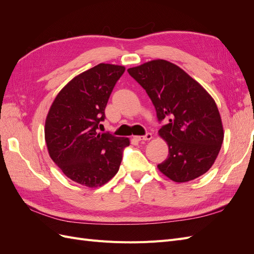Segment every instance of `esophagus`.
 Segmentation results:
<instances>
[{"instance_id":"1","label":"esophagus","mask_w":254,"mask_h":254,"mask_svg":"<svg viewBox=\"0 0 254 254\" xmlns=\"http://www.w3.org/2000/svg\"><path fill=\"white\" fill-rule=\"evenodd\" d=\"M151 137H152V134L150 132H147L145 135H136L134 136V139L140 142V141H149L151 140Z\"/></svg>"}]
</instances>
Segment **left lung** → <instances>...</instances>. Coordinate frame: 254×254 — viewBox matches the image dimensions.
Returning <instances> with one entry per match:
<instances>
[{"mask_svg":"<svg viewBox=\"0 0 254 254\" xmlns=\"http://www.w3.org/2000/svg\"><path fill=\"white\" fill-rule=\"evenodd\" d=\"M155 106L159 130L167 142L168 157L158 164L175 182L194 180L210 170L216 160L224 128L212 96L182 68L163 59L128 68Z\"/></svg>","mask_w":254,"mask_h":254,"instance_id":"obj_1","label":"left lung"}]
</instances>
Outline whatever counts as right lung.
I'll return each mask as SVG.
<instances>
[{
  "instance_id": "1",
  "label": "right lung",
  "mask_w": 254,
  "mask_h": 254,
  "mask_svg": "<svg viewBox=\"0 0 254 254\" xmlns=\"http://www.w3.org/2000/svg\"><path fill=\"white\" fill-rule=\"evenodd\" d=\"M125 66L99 64L74 77L53 102L44 135L50 157L71 180L102 187L119 172L128 137L97 131Z\"/></svg>"
}]
</instances>
